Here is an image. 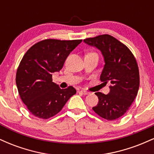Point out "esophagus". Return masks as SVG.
I'll list each match as a JSON object with an SVG mask.
<instances>
[{
	"mask_svg": "<svg viewBox=\"0 0 154 154\" xmlns=\"http://www.w3.org/2000/svg\"><path fill=\"white\" fill-rule=\"evenodd\" d=\"M80 93H82L83 95H88L90 93L89 92H88V91H83V90H82V91H80Z\"/></svg>",
	"mask_w": 154,
	"mask_h": 154,
	"instance_id": "esophagus-1",
	"label": "esophagus"
}]
</instances>
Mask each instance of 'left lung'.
<instances>
[{
	"label": "left lung",
	"instance_id": "1",
	"mask_svg": "<svg viewBox=\"0 0 154 154\" xmlns=\"http://www.w3.org/2000/svg\"><path fill=\"white\" fill-rule=\"evenodd\" d=\"M83 41L101 52L105 64L100 79L105 85L110 84L107 95L95 93L98 103L93 111L107 120L118 119L128 110L138 92L140 76L135 57L126 45L109 35Z\"/></svg>",
	"mask_w": 154,
	"mask_h": 154
}]
</instances>
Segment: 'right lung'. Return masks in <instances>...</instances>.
<instances>
[{
	"label": "right lung",
	"mask_w": 154,
	"mask_h": 154,
	"mask_svg": "<svg viewBox=\"0 0 154 154\" xmlns=\"http://www.w3.org/2000/svg\"><path fill=\"white\" fill-rule=\"evenodd\" d=\"M82 40L48 39L35 44L23 56L16 76L21 99L33 115L42 119L54 116L76 90L61 89L52 82V75L62 69L65 60Z\"/></svg>",
	"instance_id": "1"
}]
</instances>
